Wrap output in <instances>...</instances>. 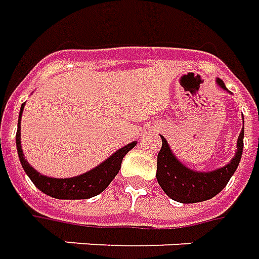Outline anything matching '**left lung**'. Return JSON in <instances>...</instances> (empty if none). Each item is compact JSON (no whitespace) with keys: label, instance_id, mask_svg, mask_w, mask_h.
Returning <instances> with one entry per match:
<instances>
[{"label":"left lung","instance_id":"left-lung-1","mask_svg":"<svg viewBox=\"0 0 259 259\" xmlns=\"http://www.w3.org/2000/svg\"><path fill=\"white\" fill-rule=\"evenodd\" d=\"M216 83L223 91H227L226 85L222 79L216 78ZM160 138H162V149L157 153V170H156V179L159 185L167 194L168 198L177 202H202L218 195L226 187L229 180L232 179L234 171L237 170L244 148V118L243 130L237 139V150L232 157V160L226 166L214 168L210 171H197L187 167L174 155L166 138L162 135Z\"/></svg>","mask_w":259,"mask_h":259}]
</instances>
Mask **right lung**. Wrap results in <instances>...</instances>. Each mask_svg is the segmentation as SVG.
I'll list each match as a JSON object with an SVG mask.
<instances>
[{
	"label": "right lung",
	"mask_w": 259,
	"mask_h": 259,
	"mask_svg": "<svg viewBox=\"0 0 259 259\" xmlns=\"http://www.w3.org/2000/svg\"><path fill=\"white\" fill-rule=\"evenodd\" d=\"M23 109H25V103L21 106V113H19V118H18V131H16L18 156H19L22 167L25 170V173L29 176V179L32 180L33 184L49 197L57 198V199H88V198L99 195L100 192H103L109 187L113 179L118 174L122 157L137 145V142L134 141L131 144L122 146L121 149L115 150L113 155L109 156L99 166L86 173L79 174V176L69 177V179L47 177V176L38 173L36 168H33L27 163L25 155H23L21 145V120Z\"/></svg>",
	"instance_id": "add662e5"
}]
</instances>
